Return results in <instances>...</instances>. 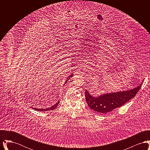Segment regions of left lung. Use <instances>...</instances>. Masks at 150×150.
<instances>
[{
    "label": "left lung",
    "instance_id": "left-lung-1",
    "mask_svg": "<svg viewBox=\"0 0 150 150\" xmlns=\"http://www.w3.org/2000/svg\"><path fill=\"white\" fill-rule=\"evenodd\" d=\"M142 86L124 91L103 93L96 97L91 96L89 92H85L86 101L92 110L100 113H108L115 108L121 107L129 100L134 98Z\"/></svg>",
    "mask_w": 150,
    "mask_h": 150
}]
</instances>
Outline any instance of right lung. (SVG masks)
<instances>
[{"mask_svg":"<svg viewBox=\"0 0 150 150\" xmlns=\"http://www.w3.org/2000/svg\"><path fill=\"white\" fill-rule=\"evenodd\" d=\"M73 76H74V74H71L69 76V78H67V80H66V81H65V83H64V85H65V84L67 83V81L69 79H70V78H71ZM59 103V101L57 102L56 103H55V104H54V105H53L52 106H51L50 107H48L47 108H33V109H35V110L39 111H45L53 110H54V109L56 108V107L58 106V105Z\"/></svg>","mask_w":150,"mask_h":150,"instance_id":"1","label":"right lung"}]
</instances>
